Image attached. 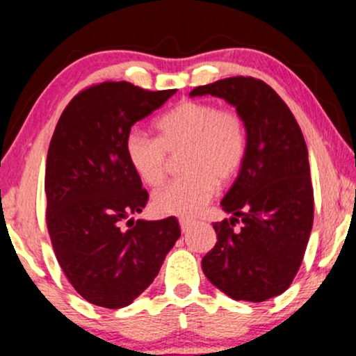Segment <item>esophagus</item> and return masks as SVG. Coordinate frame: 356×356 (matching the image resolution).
Returning <instances> with one entry per match:
<instances>
[{
  "label": "esophagus",
  "instance_id": "34e87169",
  "mask_svg": "<svg viewBox=\"0 0 356 356\" xmlns=\"http://www.w3.org/2000/svg\"><path fill=\"white\" fill-rule=\"evenodd\" d=\"M193 225H195V222L191 221V219H179V227H181V231L183 232H188L193 227Z\"/></svg>",
  "mask_w": 356,
  "mask_h": 356
}]
</instances>
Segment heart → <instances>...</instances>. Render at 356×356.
Listing matches in <instances>:
<instances>
[{
    "label": "heart",
    "instance_id": "heart-1",
    "mask_svg": "<svg viewBox=\"0 0 356 356\" xmlns=\"http://www.w3.org/2000/svg\"><path fill=\"white\" fill-rule=\"evenodd\" d=\"M158 138L134 130L125 138V155L145 185L158 186L166 177L168 155L183 152L185 177L153 195V208L168 216L191 218L211 200L218 186L231 183L243 166L248 134L234 111L203 100H183L156 120Z\"/></svg>",
    "mask_w": 356,
    "mask_h": 356
}]
</instances>
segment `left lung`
Returning <instances> with one entry per match:
<instances>
[{
	"instance_id": "8db88e82",
	"label": "left lung",
	"mask_w": 356,
	"mask_h": 356,
	"mask_svg": "<svg viewBox=\"0 0 356 356\" xmlns=\"http://www.w3.org/2000/svg\"><path fill=\"white\" fill-rule=\"evenodd\" d=\"M190 95L225 99L243 117L248 134L243 166L221 201L231 218L213 225L218 243L201 267L231 299H272L292 284L312 231L314 190L304 135L291 108L259 79H221ZM239 220L241 227L234 228Z\"/></svg>"
}]
</instances>
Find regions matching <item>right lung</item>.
Listing matches in <instances>:
<instances>
[{"label": "right lung", "mask_w": 356, "mask_h": 356, "mask_svg": "<svg viewBox=\"0 0 356 356\" xmlns=\"http://www.w3.org/2000/svg\"><path fill=\"white\" fill-rule=\"evenodd\" d=\"M175 92L102 82L77 94L56 125L44 179L47 231L65 277L94 305H130L181 234L175 216L130 218L142 213L148 193L125 155L131 125Z\"/></svg>", "instance_id": "1"}]
</instances>
